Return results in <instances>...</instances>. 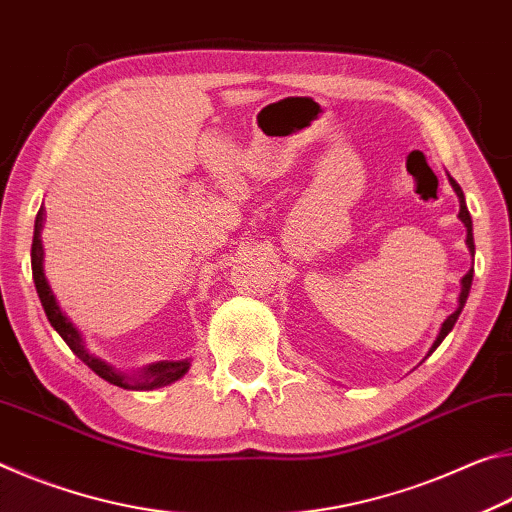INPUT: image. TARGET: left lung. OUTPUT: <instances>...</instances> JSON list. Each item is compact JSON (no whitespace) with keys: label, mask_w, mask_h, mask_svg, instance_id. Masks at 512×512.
<instances>
[{"label":"left lung","mask_w":512,"mask_h":512,"mask_svg":"<svg viewBox=\"0 0 512 512\" xmlns=\"http://www.w3.org/2000/svg\"><path fill=\"white\" fill-rule=\"evenodd\" d=\"M449 183H451V188H454V192L458 195V204H460V213H458V220L465 224V229H467V240H465V245H467V249H469V254L474 256V233H472V215H469V211H467V204H465V195H463V190H460V186L458 183L449 177ZM472 276H474V267L472 270H469L463 279H460V295H458V308L454 313H451L445 322H442V326H440V333H438V338H435V342H433V347H431V351H435L440 347V342L447 338L449 335V331L454 329V324H456V320H458V315H460V311H463V306H465V301H467V297H469V288H472ZM429 351V354H431Z\"/></svg>","instance_id":"left-lung-1"}]
</instances>
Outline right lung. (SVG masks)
<instances>
[{
  "mask_svg": "<svg viewBox=\"0 0 512 512\" xmlns=\"http://www.w3.org/2000/svg\"><path fill=\"white\" fill-rule=\"evenodd\" d=\"M43 220H45V208H40L36 215V226H33V245H31V270H33V281H36V290L40 297V304L45 308V315L49 324L54 326L56 333L65 340V345L70 347L74 354H77L83 363H86L92 372H95L99 379L117 385V388L124 390H156L163 388V385H170L179 381L183 374L190 370V360H158L147 367H142L138 372H122L106 363L104 358L92 354L86 347V340H83L81 331L72 324L70 317H67L58 301L54 297L52 288H49L47 276H45V249H43V238H40V231H43Z\"/></svg>",
  "mask_w": 512,
  "mask_h": 512,
  "instance_id": "obj_1",
  "label": "right lung"
}]
</instances>
